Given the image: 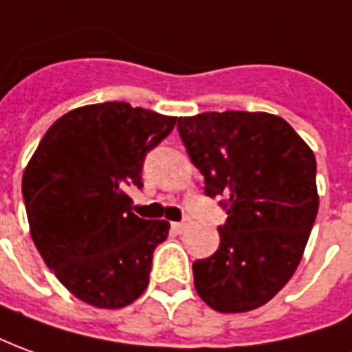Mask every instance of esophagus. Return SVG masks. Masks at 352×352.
Masks as SVG:
<instances>
[{
  "instance_id": "1",
  "label": "esophagus",
  "mask_w": 352,
  "mask_h": 352,
  "mask_svg": "<svg viewBox=\"0 0 352 352\" xmlns=\"http://www.w3.org/2000/svg\"><path fill=\"white\" fill-rule=\"evenodd\" d=\"M171 227H173V230H175V232H183L184 228L188 227V221L184 219V221H181V223H173Z\"/></svg>"
}]
</instances>
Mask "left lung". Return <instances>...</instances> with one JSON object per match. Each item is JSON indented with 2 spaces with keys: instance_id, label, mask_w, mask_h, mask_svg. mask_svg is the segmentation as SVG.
<instances>
[{
  "instance_id": "left-lung-1",
  "label": "left lung",
  "mask_w": 352,
  "mask_h": 352,
  "mask_svg": "<svg viewBox=\"0 0 352 352\" xmlns=\"http://www.w3.org/2000/svg\"><path fill=\"white\" fill-rule=\"evenodd\" d=\"M177 129L208 196H223L221 244L194 261V287L219 313L261 307L301 261L318 213L316 160L286 120L267 112H204Z\"/></svg>"
}]
</instances>
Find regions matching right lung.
<instances>
[{
	"label": "right lung",
	"instance_id": "obj_1",
	"mask_svg": "<svg viewBox=\"0 0 352 352\" xmlns=\"http://www.w3.org/2000/svg\"><path fill=\"white\" fill-rule=\"evenodd\" d=\"M177 118L100 102L74 108L47 129L22 175L30 234L63 286L97 309H122L148 286L168 221L131 211L146 152Z\"/></svg>",
	"mask_w": 352,
	"mask_h": 352
}]
</instances>
